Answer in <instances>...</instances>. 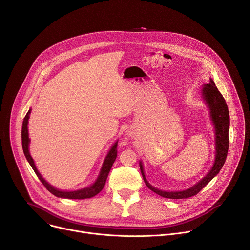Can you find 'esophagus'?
Returning <instances> with one entry per match:
<instances>
[{
  "instance_id": "esophagus-1",
  "label": "esophagus",
  "mask_w": 250,
  "mask_h": 250,
  "mask_svg": "<svg viewBox=\"0 0 250 250\" xmlns=\"http://www.w3.org/2000/svg\"><path fill=\"white\" fill-rule=\"evenodd\" d=\"M132 133H133V132H130V135H133V134H132Z\"/></svg>"
}]
</instances>
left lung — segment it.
Masks as SVG:
<instances>
[{
  "label": "left lung",
  "mask_w": 250,
  "mask_h": 250,
  "mask_svg": "<svg viewBox=\"0 0 250 250\" xmlns=\"http://www.w3.org/2000/svg\"><path fill=\"white\" fill-rule=\"evenodd\" d=\"M202 97L206 102L209 110L212 123L215 127V140H216V155L215 162L210 172L195 186L182 191H164L153 188L146 180L143 165L140 162V171L145 185L156 194L170 199H185L196 195L204 187H206L211 180L218 175L225 164L228 150H229V115L227 103L215 85V82L210 79L208 84H204L202 89Z\"/></svg>",
  "instance_id": "left-lung-1"
}]
</instances>
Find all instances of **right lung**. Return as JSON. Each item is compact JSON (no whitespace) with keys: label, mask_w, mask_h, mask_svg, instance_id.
<instances>
[{"label":"right lung","mask_w":250,"mask_h":250,"mask_svg":"<svg viewBox=\"0 0 250 250\" xmlns=\"http://www.w3.org/2000/svg\"><path fill=\"white\" fill-rule=\"evenodd\" d=\"M31 113V109H29V111L27 112L26 116L24 117L23 123H22V129H21V140H22V149H23V153L28 161V163L30 164L31 168L33 169V171L35 172V174L37 175L38 179L40 180V182L44 185V187L55 196L57 197H61V198H68V199H85V198H91L93 196H95L96 194H98L103 188L105 187L108 175L110 173V170L112 168V166L117 158V154H118V141L113 145V147L111 148V150L109 151L108 155L106 156V159L103 163L101 172L98 176V179L96 180V182L85 188H82L79 190H74V191H62V190H59L57 188H55L54 187H52L51 185H49L43 178L42 176L39 174L37 168L35 167L34 161L32 159V157L29 154V150H28V146H29V137H28V129H27V125H28V120H29V115Z\"/></svg>","instance_id":"1"}]
</instances>
